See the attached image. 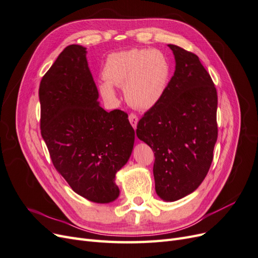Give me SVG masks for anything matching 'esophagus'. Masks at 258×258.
<instances>
[{
	"label": "esophagus",
	"mask_w": 258,
	"mask_h": 258,
	"mask_svg": "<svg viewBox=\"0 0 258 258\" xmlns=\"http://www.w3.org/2000/svg\"><path fill=\"white\" fill-rule=\"evenodd\" d=\"M129 121L131 123V126L136 129L137 128V124H138V121H139L138 116L136 114H130L129 115Z\"/></svg>",
	"instance_id": "34e87169"
}]
</instances>
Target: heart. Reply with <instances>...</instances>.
Returning a JSON list of instances; mask_svg holds the SVG:
<instances>
[{
    "instance_id": "1",
    "label": "heart",
    "mask_w": 258,
    "mask_h": 258,
    "mask_svg": "<svg viewBox=\"0 0 258 258\" xmlns=\"http://www.w3.org/2000/svg\"><path fill=\"white\" fill-rule=\"evenodd\" d=\"M170 74V60L158 49L114 52L105 61L102 71L105 82L99 85V90L104 98L115 99L114 86L121 87L132 106L148 110L165 95Z\"/></svg>"
}]
</instances>
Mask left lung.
<instances>
[{"instance_id":"8db88e82","label":"left lung","mask_w":258,"mask_h":258,"mask_svg":"<svg viewBox=\"0 0 258 258\" xmlns=\"http://www.w3.org/2000/svg\"><path fill=\"white\" fill-rule=\"evenodd\" d=\"M175 71L165 95L137 127L138 138L155 155V189L176 201L196 190L208 174L217 140V93L196 54L176 45Z\"/></svg>"}]
</instances>
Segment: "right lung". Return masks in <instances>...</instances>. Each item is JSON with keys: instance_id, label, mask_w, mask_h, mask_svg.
I'll return each instance as SVG.
<instances>
[{"instance_id": "obj_1", "label": "right lung", "mask_w": 258, "mask_h": 258, "mask_svg": "<svg viewBox=\"0 0 258 258\" xmlns=\"http://www.w3.org/2000/svg\"><path fill=\"white\" fill-rule=\"evenodd\" d=\"M85 47L70 45L40 84L41 134L54 168L80 196L110 204L116 173L129 160L135 130L128 114L100 106Z\"/></svg>"}]
</instances>
